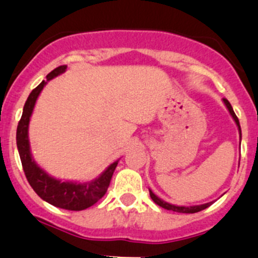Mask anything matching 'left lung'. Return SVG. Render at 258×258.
Returning a JSON list of instances; mask_svg holds the SVG:
<instances>
[{
    "label": "left lung",
    "mask_w": 258,
    "mask_h": 258,
    "mask_svg": "<svg viewBox=\"0 0 258 258\" xmlns=\"http://www.w3.org/2000/svg\"><path fill=\"white\" fill-rule=\"evenodd\" d=\"M223 102L224 104H226L227 109L229 111V113H231L232 118L234 119V122H236L237 127H238V132H239V140L242 139V134H241V126H239V121L238 118H237L236 113H234L233 108H232L231 103H229L228 101H227L226 98H223ZM150 197H151L152 201L155 202V203L157 204V206H160L161 208L164 209H167V211H172V212H177V213H197V212H201L203 211V209L208 208L209 206H212L213 204V202H209V203H206V204H201V206H191V207H184V206H174V204H170L167 203V202L162 201V199H160L159 197L155 196L154 192H152V190H150Z\"/></svg>",
    "instance_id": "obj_1"
}]
</instances>
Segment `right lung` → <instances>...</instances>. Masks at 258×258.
<instances>
[{
    "mask_svg": "<svg viewBox=\"0 0 258 258\" xmlns=\"http://www.w3.org/2000/svg\"><path fill=\"white\" fill-rule=\"evenodd\" d=\"M66 71L67 66H60L55 68L54 71L47 74L46 81H42L30 93L29 98L24 106L19 126H17L16 144L27 181L37 196L42 201L47 202L49 204L57 207V208L68 209V211H83V209H87L96 204L106 194L109 182H111L112 175H113L114 169L118 164V160L112 162L98 177L93 179L92 181H61V180L47 174L45 170H42L35 162L31 150H30L29 124L37 97L40 96L42 88L46 86L47 82L62 74Z\"/></svg>",
    "mask_w": 258,
    "mask_h": 258,
    "instance_id": "right-lung-1",
    "label": "right lung"
}]
</instances>
